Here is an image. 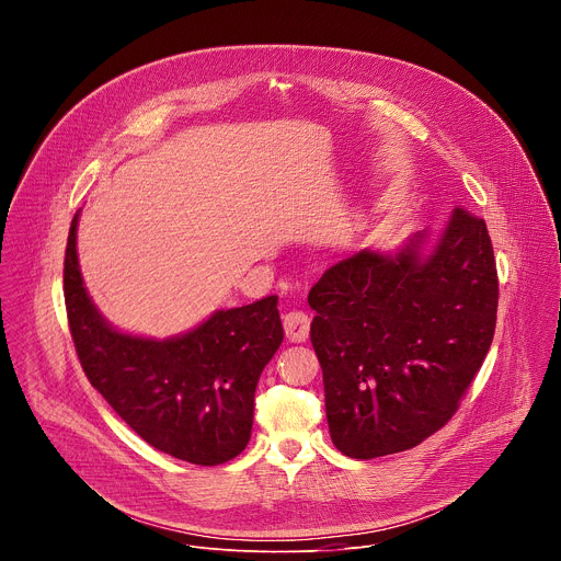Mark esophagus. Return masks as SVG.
<instances>
[{"mask_svg": "<svg viewBox=\"0 0 561 561\" xmlns=\"http://www.w3.org/2000/svg\"><path fill=\"white\" fill-rule=\"evenodd\" d=\"M284 331L288 342H306L310 331V317L304 310H288L284 314Z\"/></svg>", "mask_w": 561, "mask_h": 561, "instance_id": "1", "label": "esophagus"}]
</instances>
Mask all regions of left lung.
<instances>
[{"label": "left lung", "mask_w": 561, "mask_h": 561, "mask_svg": "<svg viewBox=\"0 0 561 561\" xmlns=\"http://www.w3.org/2000/svg\"><path fill=\"white\" fill-rule=\"evenodd\" d=\"M424 239L346 257L308 293L331 439L353 459L437 433L493 344L500 282L486 221L457 206L428 257Z\"/></svg>", "instance_id": "1"}]
</instances>
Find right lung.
<instances>
[{"label": "right lung", "mask_w": 561, "mask_h": 561, "mask_svg": "<svg viewBox=\"0 0 561 561\" xmlns=\"http://www.w3.org/2000/svg\"><path fill=\"white\" fill-rule=\"evenodd\" d=\"M77 217L64 257L70 337L93 388L152 448L217 466L251 439L255 388L284 340L277 295L217 310L195 331L154 342L111 329L77 262Z\"/></svg>", "instance_id": "right-lung-1"}]
</instances>
